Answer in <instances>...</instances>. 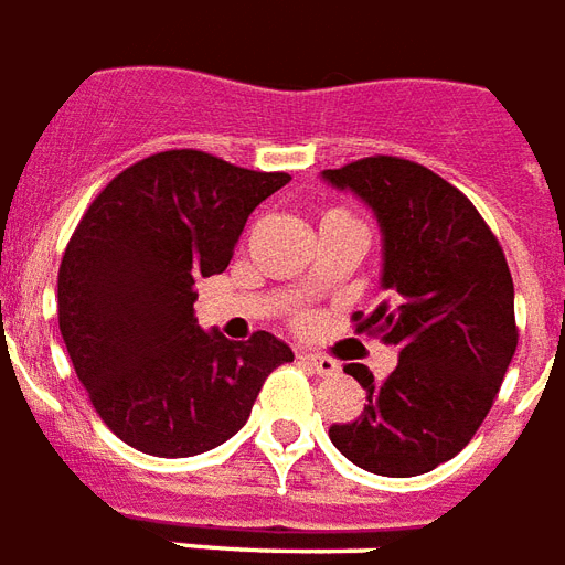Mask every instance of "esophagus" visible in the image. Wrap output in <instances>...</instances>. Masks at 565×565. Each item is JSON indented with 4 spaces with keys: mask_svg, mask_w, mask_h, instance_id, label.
Listing matches in <instances>:
<instances>
[{
    "mask_svg": "<svg viewBox=\"0 0 565 565\" xmlns=\"http://www.w3.org/2000/svg\"><path fill=\"white\" fill-rule=\"evenodd\" d=\"M299 359H302L305 365L315 367L320 377H332V374H338V371H341V365H338L335 359L320 356V353H299Z\"/></svg>",
    "mask_w": 565,
    "mask_h": 565,
    "instance_id": "1",
    "label": "esophagus"
}]
</instances>
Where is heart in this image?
Returning <instances> with one entry per match:
<instances>
[{
	"label": "heart",
	"instance_id": "obj_1",
	"mask_svg": "<svg viewBox=\"0 0 565 565\" xmlns=\"http://www.w3.org/2000/svg\"><path fill=\"white\" fill-rule=\"evenodd\" d=\"M323 218H350L347 212H341V209H332V212H326Z\"/></svg>",
	"mask_w": 565,
	"mask_h": 565
}]
</instances>
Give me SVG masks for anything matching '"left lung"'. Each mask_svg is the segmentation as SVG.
<instances>
[{
    "mask_svg": "<svg viewBox=\"0 0 565 565\" xmlns=\"http://www.w3.org/2000/svg\"><path fill=\"white\" fill-rule=\"evenodd\" d=\"M323 182L377 218L386 302L356 315V332L398 347L383 383L365 365L344 367L367 404L359 419L332 425L329 440L367 473H428L473 440L515 356L503 248L473 203L428 167L377 154L323 170Z\"/></svg>",
    "mask_w": 565,
    "mask_h": 565,
    "instance_id": "obj_1",
    "label": "left lung"
}]
</instances>
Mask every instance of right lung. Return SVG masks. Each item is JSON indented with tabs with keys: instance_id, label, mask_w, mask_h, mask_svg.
I'll list each match as a JSON object with an SVG mask.
<instances>
[{
	"instance_id": "1",
	"label": "right lung",
	"mask_w": 565,
	"mask_h": 565,
	"mask_svg": "<svg viewBox=\"0 0 565 565\" xmlns=\"http://www.w3.org/2000/svg\"><path fill=\"white\" fill-rule=\"evenodd\" d=\"M290 182L198 149L149 154L92 200L60 266V332L92 407L119 440L191 458L248 422L294 350L269 332H203L194 284L227 269L245 221Z\"/></svg>"
}]
</instances>
